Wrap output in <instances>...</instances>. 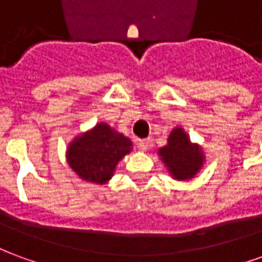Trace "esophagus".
<instances>
[{
	"label": "esophagus",
	"instance_id": "obj_1",
	"mask_svg": "<svg viewBox=\"0 0 262 262\" xmlns=\"http://www.w3.org/2000/svg\"><path fill=\"white\" fill-rule=\"evenodd\" d=\"M150 146V140L148 139H143V140H137V148L140 151H146Z\"/></svg>",
	"mask_w": 262,
	"mask_h": 262
}]
</instances>
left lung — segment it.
Segmentation results:
<instances>
[{
    "label": "left lung",
    "instance_id": "8db88e82",
    "mask_svg": "<svg viewBox=\"0 0 262 262\" xmlns=\"http://www.w3.org/2000/svg\"><path fill=\"white\" fill-rule=\"evenodd\" d=\"M171 176L176 180L185 181L195 177L203 165V153L198 144H192L182 127H176L171 132L167 146L159 150Z\"/></svg>",
    "mask_w": 262,
    "mask_h": 262
}]
</instances>
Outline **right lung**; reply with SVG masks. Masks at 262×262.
Instances as JSON below:
<instances>
[{"label": "right lung", "mask_w": 262, "mask_h": 262, "mask_svg": "<svg viewBox=\"0 0 262 262\" xmlns=\"http://www.w3.org/2000/svg\"><path fill=\"white\" fill-rule=\"evenodd\" d=\"M130 150L132 142L127 137L101 122L70 143L67 161L82 180L105 184L114 176L118 163Z\"/></svg>", "instance_id": "obj_1"}]
</instances>
